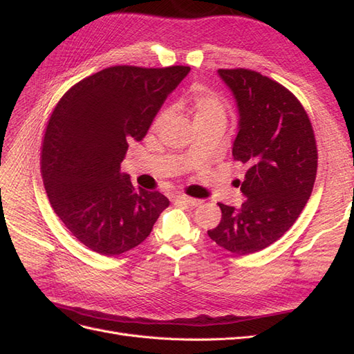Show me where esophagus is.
I'll return each instance as SVG.
<instances>
[{
	"mask_svg": "<svg viewBox=\"0 0 354 354\" xmlns=\"http://www.w3.org/2000/svg\"><path fill=\"white\" fill-rule=\"evenodd\" d=\"M174 202H183V203H187V205H199V203H202L201 199L190 198V196H186L183 194L174 195Z\"/></svg>",
	"mask_w": 354,
	"mask_h": 354,
	"instance_id": "esophagus-1",
	"label": "esophagus"
}]
</instances>
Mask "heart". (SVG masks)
<instances>
[{
  "instance_id": "1",
  "label": "heart",
  "mask_w": 354,
  "mask_h": 354,
  "mask_svg": "<svg viewBox=\"0 0 354 354\" xmlns=\"http://www.w3.org/2000/svg\"><path fill=\"white\" fill-rule=\"evenodd\" d=\"M189 103L195 113L196 124L209 122L214 120L226 121V104L216 93L203 87H196L190 94ZM168 118V112L162 111L155 120V127H160Z\"/></svg>"
}]
</instances>
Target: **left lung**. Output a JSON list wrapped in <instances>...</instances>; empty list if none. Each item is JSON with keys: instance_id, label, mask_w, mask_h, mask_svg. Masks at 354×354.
Listing matches in <instances>:
<instances>
[{"instance_id": "obj_1", "label": "left lung", "mask_w": 354, "mask_h": 354, "mask_svg": "<svg viewBox=\"0 0 354 354\" xmlns=\"http://www.w3.org/2000/svg\"><path fill=\"white\" fill-rule=\"evenodd\" d=\"M236 99L239 124L232 153L246 165L239 208L218 203L221 221L208 236L246 255L292 226L312 195L317 171L315 133L303 104L283 85L250 69H218Z\"/></svg>"}]
</instances>
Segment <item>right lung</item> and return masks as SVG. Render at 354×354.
Instances as JSON below:
<instances>
[{
    "label": "right lung",
    "mask_w": 354,
    "mask_h": 354,
    "mask_svg": "<svg viewBox=\"0 0 354 354\" xmlns=\"http://www.w3.org/2000/svg\"><path fill=\"white\" fill-rule=\"evenodd\" d=\"M189 66H112L69 88L53 111L41 174L53 209L81 243L120 255L151 234L169 201L121 173L128 142H140Z\"/></svg>",
    "instance_id": "1"
}]
</instances>
